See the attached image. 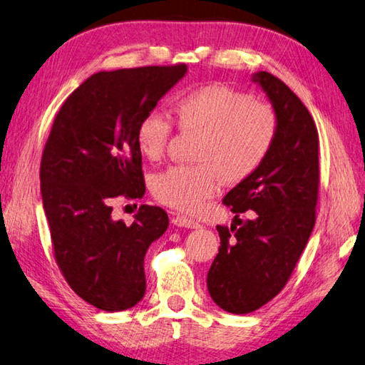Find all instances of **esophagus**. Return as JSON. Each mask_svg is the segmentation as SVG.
<instances>
[{
	"mask_svg": "<svg viewBox=\"0 0 365 365\" xmlns=\"http://www.w3.org/2000/svg\"><path fill=\"white\" fill-rule=\"evenodd\" d=\"M173 225L178 226V227H186V229H197L200 227V225L194 220L187 218V216H182V215H176L173 216Z\"/></svg>",
	"mask_w": 365,
	"mask_h": 365,
	"instance_id": "esophagus-1",
	"label": "esophagus"
}]
</instances>
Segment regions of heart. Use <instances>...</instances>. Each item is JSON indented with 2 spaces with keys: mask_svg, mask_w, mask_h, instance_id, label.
I'll list each match as a JSON object with an SVG mask.
<instances>
[{
  "mask_svg": "<svg viewBox=\"0 0 365 365\" xmlns=\"http://www.w3.org/2000/svg\"><path fill=\"white\" fill-rule=\"evenodd\" d=\"M179 130L199 133L197 166H173L155 178L153 194L171 208L197 212L216 194L220 178L237 184L250 178L269 153L277 134V115L261 101L225 85H203L173 102ZM171 134L168 120L155 112L144 115L134 143L144 158H162Z\"/></svg>",
  "mask_w": 365,
  "mask_h": 365,
  "instance_id": "obj_1",
  "label": "heart"
}]
</instances>
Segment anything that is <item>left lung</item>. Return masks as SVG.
<instances>
[{"instance_id":"obj_1","label":"left lung","mask_w":365,"mask_h":365,"mask_svg":"<svg viewBox=\"0 0 365 365\" xmlns=\"http://www.w3.org/2000/svg\"><path fill=\"white\" fill-rule=\"evenodd\" d=\"M252 81L277 115V134L259 168L225 197L237 216L252 210V220L232 225L234 233L216 227L221 247L207 287L232 314L257 311L284 289L314 227L319 189V136L308 108L269 72Z\"/></svg>"}]
</instances>
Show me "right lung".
Here are the masks:
<instances>
[{
    "label": "right lung",
    "instance_id": "obj_1",
    "mask_svg": "<svg viewBox=\"0 0 365 365\" xmlns=\"http://www.w3.org/2000/svg\"><path fill=\"white\" fill-rule=\"evenodd\" d=\"M186 73L179 63L91 75L63 102L44 145L40 181L56 261L76 295L102 311L133 308L145 293V253L168 216L143 205L128 226L112 218L110 202L144 195L134 131Z\"/></svg>",
    "mask_w": 365,
    "mask_h": 365
}]
</instances>
